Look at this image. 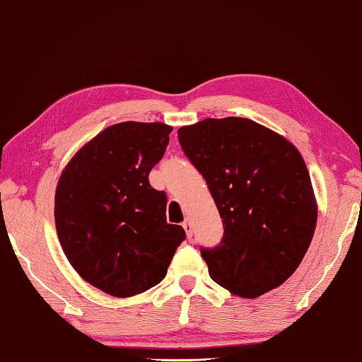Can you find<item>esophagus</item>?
<instances>
[{
  "label": "esophagus",
  "mask_w": 362,
  "mask_h": 362,
  "mask_svg": "<svg viewBox=\"0 0 362 362\" xmlns=\"http://www.w3.org/2000/svg\"><path fill=\"white\" fill-rule=\"evenodd\" d=\"M183 229H185V232H187V237H188V238L193 237V224H191L189 219H187V221L183 223Z\"/></svg>",
  "instance_id": "34e87169"
}]
</instances>
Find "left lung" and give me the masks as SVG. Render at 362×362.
Instances as JSON below:
<instances>
[{
	"label": "left lung",
	"mask_w": 362,
	"mask_h": 362,
	"mask_svg": "<svg viewBox=\"0 0 362 362\" xmlns=\"http://www.w3.org/2000/svg\"><path fill=\"white\" fill-rule=\"evenodd\" d=\"M177 133L223 218V242L201 250L210 278L243 298L279 287L300 267L317 226L300 151L245 117L204 119Z\"/></svg>",
	"instance_id": "1"
}]
</instances>
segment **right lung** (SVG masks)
<instances>
[{"mask_svg":"<svg viewBox=\"0 0 362 362\" xmlns=\"http://www.w3.org/2000/svg\"><path fill=\"white\" fill-rule=\"evenodd\" d=\"M171 125L120 122L88 141L62 169L54 194V224L70 265L117 298L163 281L182 226L166 221V194L148 183L165 155Z\"/></svg>","mask_w":362,"mask_h":362,"instance_id":"obj_1","label":"right lung"}]
</instances>
